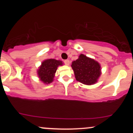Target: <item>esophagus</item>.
<instances>
[{
    "label": "esophagus",
    "instance_id": "1",
    "mask_svg": "<svg viewBox=\"0 0 133 133\" xmlns=\"http://www.w3.org/2000/svg\"><path fill=\"white\" fill-rule=\"evenodd\" d=\"M64 64L67 65H69V60H64Z\"/></svg>",
    "mask_w": 133,
    "mask_h": 133
}]
</instances>
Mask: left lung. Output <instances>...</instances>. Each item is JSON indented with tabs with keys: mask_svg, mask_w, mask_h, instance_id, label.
Masks as SVG:
<instances>
[{
	"mask_svg": "<svg viewBox=\"0 0 133 133\" xmlns=\"http://www.w3.org/2000/svg\"><path fill=\"white\" fill-rule=\"evenodd\" d=\"M71 67L76 80L85 85L95 84L101 75L100 64L83 54L72 62Z\"/></svg>",
	"mask_w": 133,
	"mask_h": 133,
	"instance_id": "left-lung-1",
	"label": "left lung"
}]
</instances>
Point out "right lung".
<instances>
[{"label":"right lung","mask_w":133,"mask_h":133,"mask_svg":"<svg viewBox=\"0 0 133 133\" xmlns=\"http://www.w3.org/2000/svg\"><path fill=\"white\" fill-rule=\"evenodd\" d=\"M62 62L55 59H47L42 62L37 71L40 80L44 84H50L53 81L55 75L59 65H62Z\"/></svg>","instance_id":"1"}]
</instances>
